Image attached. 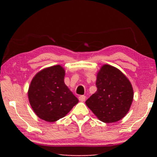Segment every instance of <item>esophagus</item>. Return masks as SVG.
Instances as JSON below:
<instances>
[{"label": "esophagus", "instance_id": "obj_1", "mask_svg": "<svg viewBox=\"0 0 157 157\" xmlns=\"http://www.w3.org/2000/svg\"><path fill=\"white\" fill-rule=\"evenodd\" d=\"M85 100H86V96H85V95H80V96L79 97V100L80 101V102H84Z\"/></svg>", "mask_w": 157, "mask_h": 157}]
</instances>
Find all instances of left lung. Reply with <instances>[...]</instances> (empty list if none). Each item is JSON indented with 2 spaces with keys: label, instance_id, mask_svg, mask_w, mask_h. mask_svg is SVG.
<instances>
[{
  "label": "left lung",
  "instance_id": "1",
  "mask_svg": "<svg viewBox=\"0 0 157 157\" xmlns=\"http://www.w3.org/2000/svg\"><path fill=\"white\" fill-rule=\"evenodd\" d=\"M95 84L96 92L85 102L87 107L103 123L121 120L134 98L131 82L119 69L105 64L98 71Z\"/></svg>",
  "mask_w": 157,
  "mask_h": 157
}]
</instances>
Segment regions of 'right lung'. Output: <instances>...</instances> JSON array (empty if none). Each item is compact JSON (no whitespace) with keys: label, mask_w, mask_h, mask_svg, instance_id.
Here are the masks:
<instances>
[{"label":"right lung","mask_w":157,"mask_h":157,"mask_svg":"<svg viewBox=\"0 0 157 157\" xmlns=\"http://www.w3.org/2000/svg\"><path fill=\"white\" fill-rule=\"evenodd\" d=\"M65 71L60 65L46 68L32 79L28 95L39 118L55 122L64 117L79 100L64 83Z\"/></svg>","instance_id":"add662e5"}]
</instances>
